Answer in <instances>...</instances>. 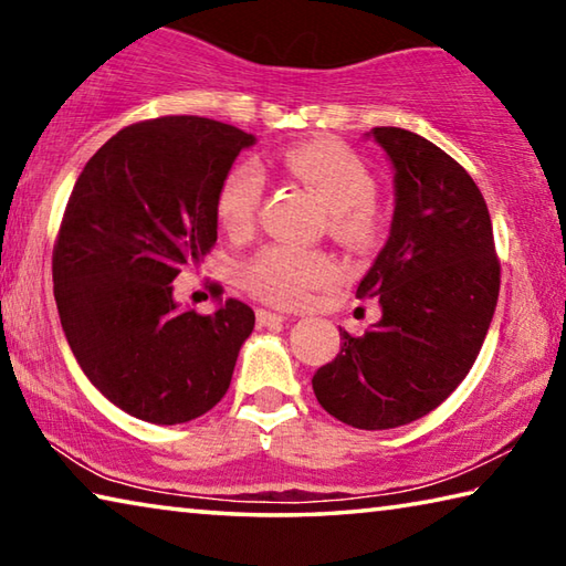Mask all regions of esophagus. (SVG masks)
Here are the masks:
<instances>
[{
    "label": "esophagus",
    "instance_id": "obj_1",
    "mask_svg": "<svg viewBox=\"0 0 566 566\" xmlns=\"http://www.w3.org/2000/svg\"><path fill=\"white\" fill-rule=\"evenodd\" d=\"M284 319H286L284 314H276L270 310H256V324H260V327H274V324H282Z\"/></svg>",
    "mask_w": 566,
    "mask_h": 566
}]
</instances>
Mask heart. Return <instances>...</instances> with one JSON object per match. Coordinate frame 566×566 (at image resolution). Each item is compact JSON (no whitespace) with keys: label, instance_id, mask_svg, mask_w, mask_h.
<instances>
[{"label":"heart","instance_id":"obj_1","mask_svg":"<svg viewBox=\"0 0 566 566\" xmlns=\"http://www.w3.org/2000/svg\"><path fill=\"white\" fill-rule=\"evenodd\" d=\"M282 165L312 187L327 205L332 234L349 247H369L381 234V217L371 199L377 179L357 151L329 139L302 142L282 155ZM262 171L249 161L227 171L217 189V219L227 234L247 237L260 219ZM337 280V262L324 252L270 244L242 266V284L262 302L296 306L314 290Z\"/></svg>","mask_w":566,"mask_h":566}]
</instances>
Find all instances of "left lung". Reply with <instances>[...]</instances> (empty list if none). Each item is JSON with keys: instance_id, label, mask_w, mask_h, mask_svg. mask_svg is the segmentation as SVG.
Returning <instances> with one entry per match:
<instances>
[{"instance_id": "left-lung-1", "label": "left lung", "mask_w": 566, "mask_h": 566, "mask_svg": "<svg viewBox=\"0 0 566 566\" xmlns=\"http://www.w3.org/2000/svg\"><path fill=\"white\" fill-rule=\"evenodd\" d=\"M395 165V219L357 286L381 319L312 379L332 417L357 429H395L429 415L462 385L500 296L492 219L469 171L415 132L375 127Z\"/></svg>"}]
</instances>
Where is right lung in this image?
Masks as SVG:
<instances>
[{"label":"right lung","instance_id":"add662e5","mask_svg":"<svg viewBox=\"0 0 566 566\" xmlns=\"http://www.w3.org/2000/svg\"><path fill=\"white\" fill-rule=\"evenodd\" d=\"M249 145L252 134L205 117L129 124L87 161L66 202L52 254L66 342L112 405L151 424L212 409L254 329L244 302L179 310L171 284L214 247L217 189Z\"/></svg>","mask_w":566,"mask_h":566}]
</instances>
